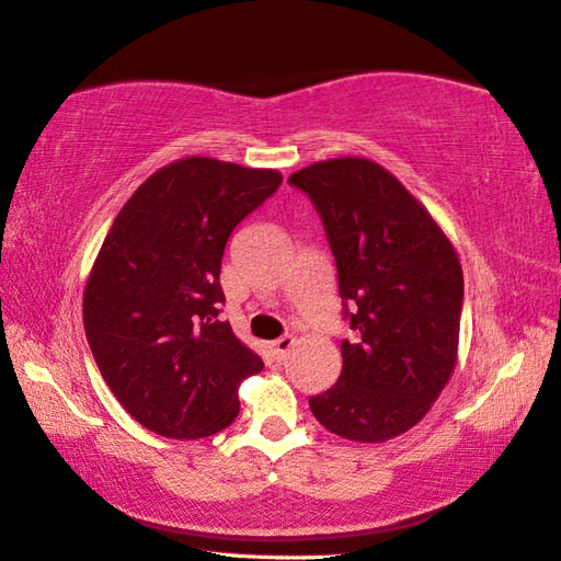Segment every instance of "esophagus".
I'll list each match as a JSON object with an SVG mask.
<instances>
[{"mask_svg": "<svg viewBox=\"0 0 561 561\" xmlns=\"http://www.w3.org/2000/svg\"><path fill=\"white\" fill-rule=\"evenodd\" d=\"M293 344H295L293 336H280V339H276V341H271L268 351H271L273 360H276V363L285 360V356H288V351L293 348Z\"/></svg>", "mask_w": 561, "mask_h": 561, "instance_id": "34e87169", "label": "esophagus"}]
</instances>
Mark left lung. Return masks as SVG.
Masks as SVG:
<instances>
[{
  "label": "left lung",
  "mask_w": 561,
  "mask_h": 561,
  "mask_svg": "<svg viewBox=\"0 0 561 561\" xmlns=\"http://www.w3.org/2000/svg\"><path fill=\"white\" fill-rule=\"evenodd\" d=\"M322 215L339 295L356 341L341 344L339 382L310 399L327 431L356 443L402 436L428 414L457 363L462 266L453 242L394 174L373 159H324L295 171Z\"/></svg>",
  "instance_id": "8db88e82"
}]
</instances>
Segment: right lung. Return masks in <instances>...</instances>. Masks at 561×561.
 <instances>
[{"label": "right lung", "instance_id": "add662e5", "mask_svg": "<svg viewBox=\"0 0 561 561\" xmlns=\"http://www.w3.org/2000/svg\"><path fill=\"white\" fill-rule=\"evenodd\" d=\"M280 171L176 159L113 220L84 288L89 348L111 392L164 438H205L239 414L237 390L264 370L217 319L234 227L280 186Z\"/></svg>", "mask_w": 561, "mask_h": 561}]
</instances>
